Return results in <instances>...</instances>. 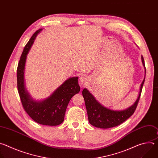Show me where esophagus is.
<instances>
[{
	"label": "esophagus",
	"instance_id": "34e87169",
	"mask_svg": "<svg viewBox=\"0 0 158 158\" xmlns=\"http://www.w3.org/2000/svg\"><path fill=\"white\" fill-rule=\"evenodd\" d=\"M87 78L85 77L82 76V77H81L79 78V84L82 86L85 85L87 84Z\"/></svg>",
	"mask_w": 158,
	"mask_h": 158
}]
</instances>
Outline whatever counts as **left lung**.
I'll list each match as a JSON object with an SVG mask.
<instances>
[{"label":"left lung","mask_w":158,"mask_h":158,"mask_svg":"<svg viewBox=\"0 0 158 158\" xmlns=\"http://www.w3.org/2000/svg\"><path fill=\"white\" fill-rule=\"evenodd\" d=\"M141 60L146 74V67L143 56H141ZM144 81L145 77L140 86L139 96L136 101L131 106L123 110H114L105 107L95 99L87 89H84L82 96L85 101L89 123L96 127L107 129L117 126L126 121L136 110Z\"/></svg>","instance_id":"1"}]
</instances>
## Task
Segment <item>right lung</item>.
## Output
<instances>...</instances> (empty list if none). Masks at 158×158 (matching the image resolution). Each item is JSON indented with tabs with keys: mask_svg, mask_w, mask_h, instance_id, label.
I'll return each mask as SVG.
<instances>
[{
	"mask_svg": "<svg viewBox=\"0 0 158 158\" xmlns=\"http://www.w3.org/2000/svg\"><path fill=\"white\" fill-rule=\"evenodd\" d=\"M42 30L37 31L26 45L20 56L17 70V89L21 102L25 111L36 123L46 126H57L64 119L65 110L71 99L80 91L78 77L69 78L64 82L47 99L34 100L25 88L24 71L27 55L37 34Z\"/></svg>",
	"mask_w": 158,
	"mask_h": 158,
	"instance_id": "obj_1",
	"label": "right lung"
}]
</instances>
